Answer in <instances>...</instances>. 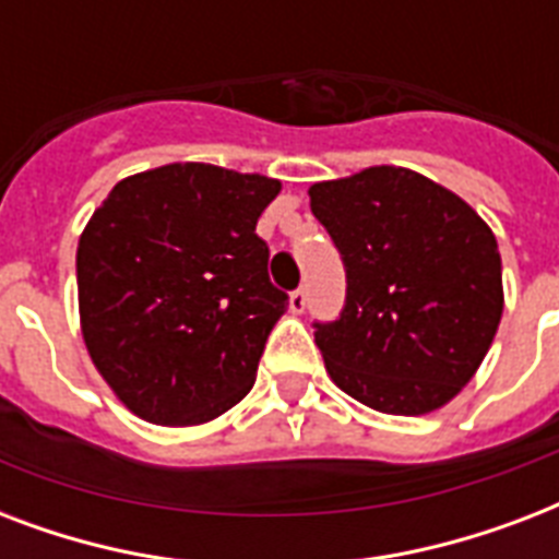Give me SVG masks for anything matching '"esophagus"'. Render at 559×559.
<instances>
[{"label": "esophagus", "instance_id": "obj_1", "mask_svg": "<svg viewBox=\"0 0 559 559\" xmlns=\"http://www.w3.org/2000/svg\"><path fill=\"white\" fill-rule=\"evenodd\" d=\"M289 310H293V313H305L307 310V289L305 287H298L289 293Z\"/></svg>", "mask_w": 559, "mask_h": 559}]
</instances>
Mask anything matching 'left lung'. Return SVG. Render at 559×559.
<instances>
[{
    "label": "left lung",
    "mask_w": 559,
    "mask_h": 559,
    "mask_svg": "<svg viewBox=\"0 0 559 559\" xmlns=\"http://www.w3.org/2000/svg\"><path fill=\"white\" fill-rule=\"evenodd\" d=\"M310 209L345 266V305L313 322L331 380L385 415L450 403L502 319V258L467 202L415 170L316 182Z\"/></svg>",
    "instance_id": "left-lung-1"
}]
</instances>
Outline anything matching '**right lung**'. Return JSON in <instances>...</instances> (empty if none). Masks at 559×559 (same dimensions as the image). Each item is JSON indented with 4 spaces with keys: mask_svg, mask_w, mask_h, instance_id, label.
Segmentation results:
<instances>
[{
    "mask_svg": "<svg viewBox=\"0 0 559 559\" xmlns=\"http://www.w3.org/2000/svg\"><path fill=\"white\" fill-rule=\"evenodd\" d=\"M278 179L177 162L121 179L78 243L90 357L144 420L193 426L249 394L289 305L254 226Z\"/></svg>",
    "mask_w": 559,
    "mask_h": 559,
    "instance_id": "add662e5",
    "label": "right lung"
}]
</instances>
